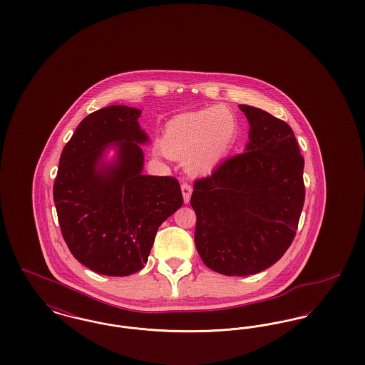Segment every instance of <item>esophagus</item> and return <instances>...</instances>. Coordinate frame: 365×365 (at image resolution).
<instances>
[{
	"instance_id": "1",
	"label": "esophagus",
	"mask_w": 365,
	"mask_h": 365,
	"mask_svg": "<svg viewBox=\"0 0 365 365\" xmlns=\"http://www.w3.org/2000/svg\"><path fill=\"white\" fill-rule=\"evenodd\" d=\"M180 189H182V194H183V201H185V204H189V202H190L191 191H192L190 185H189V183H186V182H183V183H182V186H180Z\"/></svg>"
}]
</instances>
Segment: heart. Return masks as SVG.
Segmentation results:
<instances>
[{
    "instance_id": "b5f03b06",
    "label": "heart",
    "mask_w": 365,
    "mask_h": 365,
    "mask_svg": "<svg viewBox=\"0 0 365 365\" xmlns=\"http://www.w3.org/2000/svg\"><path fill=\"white\" fill-rule=\"evenodd\" d=\"M238 131L234 113L225 106L183 113L167 124L161 148L191 174H208L232 148Z\"/></svg>"
}]
</instances>
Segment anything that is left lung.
<instances>
[{
    "mask_svg": "<svg viewBox=\"0 0 365 365\" xmlns=\"http://www.w3.org/2000/svg\"><path fill=\"white\" fill-rule=\"evenodd\" d=\"M249 122L245 152L194 183V242L204 264L227 277L267 269L293 242L305 200L304 157L292 127L240 105Z\"/></svg>",
    "mask_w": 365,
    "mask_h": 365,
    "instance_id": "8db88e82",
    "label": "left lung"
}]
</instances>
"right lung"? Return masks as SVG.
<instances>
[{
	"mask_svg": "<svg viewBox=\"0 0 365 365\" xmlns=\"http://www.w3.org/2000/svg\"><path fill=\"white\" fill-rule=\"evenodd\" d=\"M140 109L110 105L86 116L64 146L53 198L72 256L106 277L146 264L157 230L183 204L173 176L143 175L140 145L149 137ZM115 150L112 160L106 153Z\"/></svg>",
	"mask_w": 365,
	"mask_h": 365,
	"instance_id": "obj_1",
	"label": "right lung"
}]
</instances>
